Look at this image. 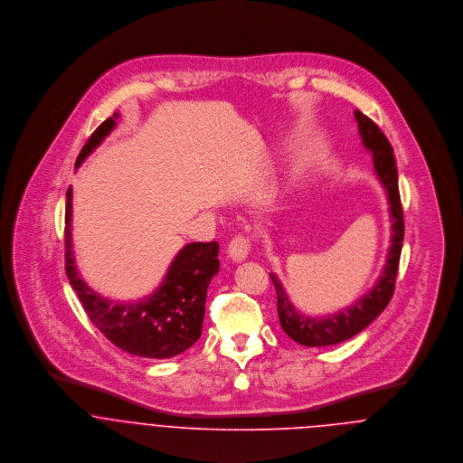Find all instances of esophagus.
Returning <instances> with one entry per match:
<instances>
[{"label": "esophagus", "instance_id": "34e87169", "mask_svg": "<svg viewBox=\"0 0 463 463\" xmlns=\"http://www.w3.org/2000/svg\"><path fill=\"white\" fill-rule=\"evenodd\" d=\"M250 248H251V242L248 237L244 235H235L230 244H228V257L233 260V262H242L248 259L250 255Z\"/></svg>", "mask_w": 463, "mask_h": 463}]
</instances>
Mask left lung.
I'll use <instances>...</instances> for the list:
<instances>
[{"label": "left lung", "instance_id": "obj_1", "mask_svg": "<svg viewBox=\"0 0 463 463\" xmlns=\"http://www.w3.org/2000/svg\"><path fill=\"white\" fill-rule=\"evenodd\" d=\"M354 118L358 123V132L364 146L373 153V164L378 180L387 191L391 221H392V237L391 250L387 255V264L378 279V283L354 305L340 310L335 316L326 317H308L299 312L288 294L285 292L281 281L270 272V279L278 296V317L283 331L301 345L308 347H323L340 344L356 333L365 330L389 305L394 287H396L397 267L404 237V221H402V206L397 187V167L394 149L387 140L385 133L378 128L374 121H371L360 110H354Z\"/></svg>", "mask_w": 463, "mask_h": 463}]
</instances>
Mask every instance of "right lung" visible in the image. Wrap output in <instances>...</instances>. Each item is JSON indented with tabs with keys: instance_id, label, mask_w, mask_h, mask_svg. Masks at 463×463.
<instances>
[{
	"instance_id": "1",
	"label": "right lung",
	"mask_w": 463,
	"mask_h": 463,
	"mask_svg": "<svg viewBox=\"0 0 463 463\" xmlns=\"http://www.w3.org/2000/svg\"><path fill=\"white\" fill-rule=\"evenodd\" d=\"M118 118L119 114H114L89 137L76 158V167L116 128ZM66 196V274L94 326L135 356L162 360L189 349L201 336L206 288L219 272V244L215 241L187 244L153 294L135 303L110 301L90 290L76 270L71 242V187Z\"/></svg>"
}]
</instances>
